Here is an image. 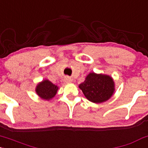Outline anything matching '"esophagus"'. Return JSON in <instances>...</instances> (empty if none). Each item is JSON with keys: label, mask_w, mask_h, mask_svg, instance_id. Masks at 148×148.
I'll return each mask as SVG.
<instances>
[{"label": "esophagus", "mask_w": 148, "mask_h": 148, "mask_svg": "<svg viewBox=\"0 0 148 148\" xmlns=\"http://www.w3.org/2000/svg\"><path fill=\"white\" fill-rule=\"evenodd\" d=\"M65 82L66 83H71V82H72V79H71V78H66Z\"/></svg>", "instance_id": "1"}]
</instances>
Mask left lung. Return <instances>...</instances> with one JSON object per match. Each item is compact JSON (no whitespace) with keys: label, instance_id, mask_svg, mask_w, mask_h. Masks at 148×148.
I'll return each mask as SVG.
<instances>
[{"label":"left lung","instance_id":"obj_1","mask_svg":"<svg viewBox=\"0 0 148 148\" xmlns=\"http://www.w3.org/2000/svg\"><path fill=\"white\" fill-rule=\"evenodd\" d=\"M79 87L89 101L101 103L107 101L113 95L114 82L110 76L92 72Z\"/></svg>","mask_w":148,"mask_h":148}]
</instances>
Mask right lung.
<instances>
[{"instance_id":"obj_1","label":"right lung","mask_w":148,"mask_h":148,"mask_svg":"<svg viewBox=\"0 0 148 148\" xmlns=\"http://www.w3.org/2000/svg\"><path fill=\"white\" fill-rule=\"evenodd\" d=\"M58 87L48 80L40 82L36 88V92L40 98L49 100L56 95Z\"/></svg>"}]
</instances>
